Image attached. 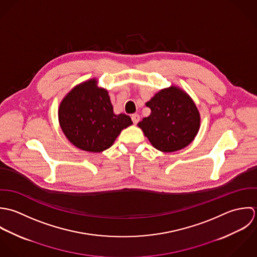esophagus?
<instances>
[{"mask_svg": "<svg viewBox=\"0 0 257 257\" xmlns=\"http://www.w3.org/2000/svg\"><path fill=\"white\" fill-rule=\"evenodd\" d=\"M131 119H132V121H133L134 124H137V123L140 121V116H139V114H133V115L131 116Z\"/></svg>", "mask_w": 257, "mask_h": 257, "instance_id": "34e87169", "label": "esophagus"}]
</instances>
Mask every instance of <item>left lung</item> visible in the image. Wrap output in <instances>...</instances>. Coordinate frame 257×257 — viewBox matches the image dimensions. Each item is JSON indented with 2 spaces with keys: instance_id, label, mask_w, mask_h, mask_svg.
<instances>
[{
  "instance_id": "8db88e82",
  "label": "left lung",
  "mask_w": 257,
  "mask_h": 257,
  "mask_svg": "<svg viewBox=\"0 0 257 257\" xmlns=\"http://www.w3.org/2000/svg\"><path fill=\"white\" fill-rule=\"evenodd\" d=\"M151 114L138 126L156 149L175 152L187 147L200 129V113L191 97L178 87L158 92L146 103Z\"/></svg>"
}]
</instances>
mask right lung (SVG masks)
<instances>
[{
	"mask_svg": "<svg viewBox=\"0 0 257 257\" xmlns=\"http://www.w3.org/2000/svg\"><path fill=\"white\" fill-rule=\"evenodd\" d=\"M60 127L77 148L98 153L110 148L120 132L132 124L126 114L115 115L107 90L91 79L74 87L60 103Z\"/></svg>",
	"mask_w": 257,
	"mask_h": 257,
	"instance_id": "1",
	"label": "right lung"
}]
</instances>
